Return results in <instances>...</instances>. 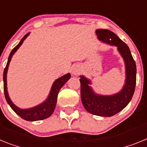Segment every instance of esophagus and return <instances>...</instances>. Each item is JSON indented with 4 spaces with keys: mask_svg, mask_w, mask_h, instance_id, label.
<instances>
[{
    "mask_svg": "<svg viewBox=\"0 0 147 147\" xmlns=\"http://www.w3.org/2000/svg\"><path fill=\"white\" fill-rule=\"evenodd\" d=\"M80 72H81V69L78 66H75L72 69V74L74 75H78Z\"/></svg>",
    "mask_w": 147,
    "mask_h": 147,
    "instance_id": "1",
    "label": "esophagus"
}]
</instances>
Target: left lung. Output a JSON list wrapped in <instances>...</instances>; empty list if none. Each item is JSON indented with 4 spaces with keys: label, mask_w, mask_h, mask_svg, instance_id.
<instances>
[{
    "label": "left lung",
    "mask_w": 147,
    "mask_h": 147,
    "mask_svg": "<svg viewBox=\"0 0 147 147\" xmlns=\"http://www.w3.org/2000/svg\"><path fill=\"white\" fill-rule=\"evenodd\" d=\"M96 34L102 42L118 47L125 63V84L119 92L114 95H98L89 86L91 81L81 75L80 76L81 101L89 113L98 116L111 117L124 109L133 96L136 84V64L128 46L114 32L108 29H97Z\"/></svg>",
    "instance_id": "1"
}]
</instances>
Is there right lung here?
Segmentation results:
<instances>
[{
	"label": "right lung",
	"instance_id": "1",
	"mask_svg": "<svg viewBox=\"0 0 147 147\" xmlns=\"http://www.w3.org/2000/svg\"><path fill=\"white\" fill-rule=\"evenodd\" d=\"M29 35V32L28 34H26V35H24V37L21 39L20 43L12 49L11 53H10L9 56L8 61H7L6 66L4 69V71H3V90H4V95L6 101H7L9 105L13 109V111L16 114L18 115L20 118H22L23 119L26 120V121H35L46 119V118H49V116L52 115V114L53 113V112L55 110V108L56 103H57V98H58V92L61 89V87L66 84V81L70 78L71 75L69 73H68L57 79L53 83V84H52L50 92H49V95L48 96V98L42 104L36 106V107H32V108H29V109H23L19 108V107H16L9 98L8 92H7L6 75H7L9 65V62L11 61V59H12V55L18 49V48L21 46L24 40L26 39V37Z\"/></svg>",
	"mask_w": 147,
	"mask_h": 147
}]
</instances>
